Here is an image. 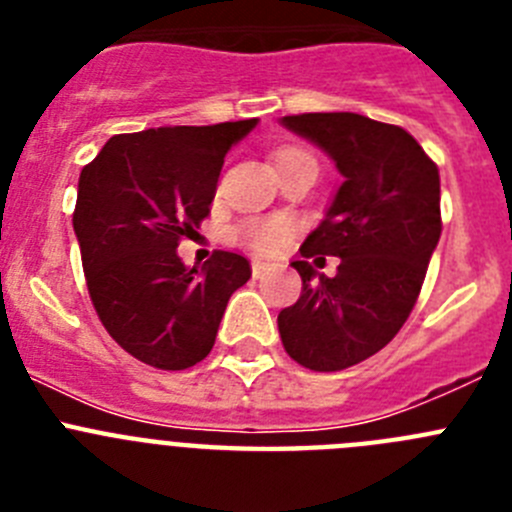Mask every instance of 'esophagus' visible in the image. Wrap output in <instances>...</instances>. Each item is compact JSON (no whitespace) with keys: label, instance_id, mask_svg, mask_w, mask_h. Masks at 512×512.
Returning a JSON list of instances; mask_svg holds the SVG:
<instances>
[{"label":"esophagus","instance_id":"34e87169","mask_svg":"<svg viewBox=\"0 0 512 512\" xmlns=\"http://www.w3.org/2000/svg\"><path fill=\"white\" fill-rule=\"evenodd\" d=\"M251 271H253V279H264L266 274H269V271H271V266L264 264V261H253Z\"/></svg>","mask_w":512,"mask_h":512}]
</instances>
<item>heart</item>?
<instances>
[{
  "label": "heart",
  "mask_w": 512,
  "mask_h": 512,
  "mask_svg": "<svg viewBox=\"0 0 512 512\" xmlns=\"http://www.w3.org/2000/svg\"><path fill=\"white\" fill-rule=\"evenodd\" d=\"M295 153H307L302 148H282L277 153V164L284 161L287 156ZM289 235H292V220L284 215H271V217H248L235 228V238L248 246L251 251L261 253V256H271V253L282 251L287 246Z\"/></svg>",
  "instance_id": "b5f03b06"
}]
</instances>
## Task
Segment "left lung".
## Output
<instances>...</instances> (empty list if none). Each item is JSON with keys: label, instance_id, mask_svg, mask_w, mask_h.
Instances as JSON below:
<instances>
[{"label": "left lung", "instance_id": "obj_1", "mask_svg": "<svg viewBox=\"0 0 512 512\" xmlns=\"http://www.w3.org/2000/svg\"><path fill=\"white\" fill-rule=\"evenodd\" d=\"M343 174L328 215L302 243V295L279 312L287 354L312 372H341L382 351L418 302L441 238V179L433 158L400 125L356 112L287 115ZM342 259L325 278L312 267Z\"/></svg>", "mask_w": 512, "mask_h": 512}]
</instances>
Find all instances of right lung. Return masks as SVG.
<instances>
[{"instance_id": "1", "label": "right lung", "mask_w": 512, "mask_h": 512, "mask_svg": "<svg viewBox=\"0 0 512 512\" xmlns=\"http://www.w3.org/2000/svg\"><path fill=\"white\" fill-rule=\"evenodd\" d=\"M256 120L112 135L79 176L74 233L99 320L130 356L182 372L215 346L246 256L184 266L176 246L210 215L225 153Z\"/></svg>"}]
</instances>
